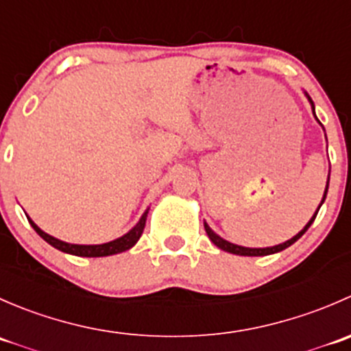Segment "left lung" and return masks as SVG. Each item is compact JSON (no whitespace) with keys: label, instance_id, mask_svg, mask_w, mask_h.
I'll list each match as a JSON object with an SVG mask.
<instances>
[{"label":"left lung","instance_id":"1","mask_svg":"<svg viewBox=\"0 0 351 351\" xmlns=\"http://www.w3.org/2000/svg\"><path fill=\"white\" fill-rule=\"evenodd\" d=\"M306 95H307V93H306ZM307 98H309V101H311V107H313V112H314V104H313V100H311V97H309V95H307ZM314 117H316V113H314ZM316 120H317V119H316ZM317 122H319V120H317ZM319 123H321V122H319ZM328 186H329V176H328V185H326V190H324V195H323V200H321L319 207H321V205H323L324 198H326V193H328ZM319 207H317L316 214H314L313 217H311V221L307 222V224H306V228H304L302 231L299 232V234H295V236H293L292 239H289V241H285V243H282V244H277V246H270V247H244V246H238V244H232V243L226 241V239H222L221 236H219V234H215V232L212 231L210 228H208V224H207V222H204V228H205V232H207V236H208V238H210V241L214 243L215 246H217V247H221V250L228 251V253H232V254H239V256H267V254H274V253H278V251H282V250H285V247L292 246V244L295 243L297 239H299L300 236H302L304 232H306L307 229L311 228V224H313V222H314V219H316L317 212H319Z\"/></svg>","mask_w":351,"mask_h":351}]
</instances>
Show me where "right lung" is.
Instances as JSON below:
<instances>
[{
    "label": "right lung",
    "mask_w": 351,
    "mask_h": 351,
    "mask_svg": "<svg viewBox=\"0 0 351 351\" xmlns=\"http://www.w3.org/2000/svg\"><path fill=\"white\" fill-rule=\"evenodd\" d=\"M149 210V208H147ZM147 210L144 212L143 217L139 219L136 226L130 229L127 234H123L122 238H117L110 243H104V244H71V243H64L61 239L54 238V236L47 234V232L42 231L30 217L28 222L32 224V228L35 229L38 236H40L44 241H47L51 246H54L56 250L62 251V253H69L74 254V256H86V258H98V256H110V254H117V253H122V251L130 250L137 241H139L141 234L144 231V226H146V217H147Z\"/></svg>",
    "instance_id": "1"
}]
</instances>
